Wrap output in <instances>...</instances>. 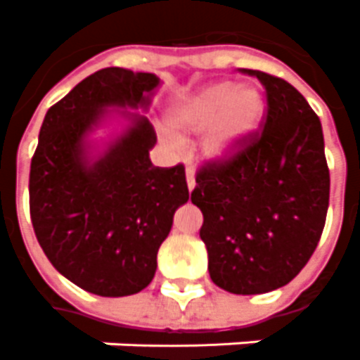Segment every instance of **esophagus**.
<instances>
[{
  "label": "esophagus",
  "instance_id": "34e87169",
  "mask_svg": "<svg viewBox=\"0 0 360 360\" xmlns=\"http://www.w3.org/2000/svg\"><path fill=\"white\" fill-rule=\"evenodd\" d=\"M186 182H188V190L192 192L193 188H195V178H193V170L190 167L186 168Z\"/></svg>",
  "mask_w": 360,
  "mask_h": 360
}]
</instances>
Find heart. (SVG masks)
<instances>
[{"label":"heart","mask_w":360,"mask_h":360,"mask_svg":"<svg viewBox=\"0 0 360 360\" xmlns=\"http://www.w3.org/2000/svg\"><path fill=\"white\" fill-rule=\"evenodd\" d=\"M264 98L252 86H236L231 81H219L188 96L172 112L178 127L188 131L207 128L203 151L211 159L233 155L242 141L262 122Z\"/></svg>","instance_id":"heart-1"}]
</instances>
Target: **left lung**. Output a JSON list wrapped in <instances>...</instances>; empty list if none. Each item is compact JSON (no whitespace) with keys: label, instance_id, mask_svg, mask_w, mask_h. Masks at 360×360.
Wrapping results in <instances>:
<instances>
[{"label":"left lung","instance_id":"obj_1","mask_svg":"<svg viewBox=\"0 0 360 360\" xmlns=\"http://www.w3.org/2000/svg\"><path fill=\"white\" fill-rule=\"evenodd\" d=\"M266 89L264 129L234 155L209 160L195 176L192 203L217 287L262 295L292 281L322 236L330 170L320 118L285 79L240 70Z\"/></svg>","mask_w":360,"mask_h":360}]
</instances>
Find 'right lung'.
<instances>
[{"mask_svg": "<svg viewBox=\"0 0 360 360\" xmlns=\"http://www.w3.org/2000/svg\"><path fill=\"white\" fill-rule=\"evenodd\" d=\"M160 79L106 68L83 79L46 112L30 162V219L40 248L63 277L98 297L143 290L157 252L190 192L184 165L155 167L151 122L131 124L98 157L86 137L106 108H147Z\"/></svg>", "mask_w": 360, "mask_h": 360, "instance_id": "obj_1", "label": "right lung"}]
</instances>
